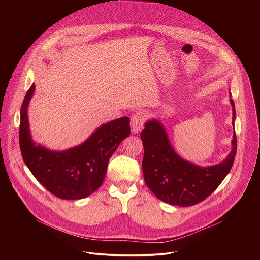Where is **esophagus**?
<instances>
[{
    "label": "esophagus",
    "mask_w": 260,
    "mask_h": 260,
    "mask_svg": "<svg viewBox=\"0 0 260 260\" xmlns=\"http://www.w3.org/2000/svg\"><path fill=\"white\" fill-rule=\"evenodd\" d=\"M145 116L141 112L135 113L131 118V128L134 134H138L144 126Z\"/></svg>",
    "instance_id": "1"
}]
</instances>
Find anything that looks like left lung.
Listing matches in <instances>:
<instances>
[{
  "instance_id": "left-lung-1",
  "label": "left lung",
  "mask_w": 260,
  "mask_h": 260,
  "mask_svg": "<svg viewBox=\"0 0 260 260\" xmlns=\"http://www.w3.org/2000/svg\"><path fill=\"white\" fill-rule=\"evenodd\" d=\"M233 106V124L236 117ZM144 146L142 161L145 183L156 198L174 206L189 207L206 200L230 173L237 153L234 133L233 149L221 164L202 168L182 159L172 148L166 131L157 120L146 122L141 133Z\"/></svg>"
}]
</instances>
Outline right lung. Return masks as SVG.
Masks as SVG:
<instances>
[{
    "label": "right lung",
    "mask_w": 260,
    "mask_h": 260,
    "mask_svg": "<svg viewBox=\"0 0 260 260\" xmlns=\"http://www.w3.org/2000/svg\"><path fill=\"white\" fill-rule=\"evenodd\" d=\"M34 90L32 84L20 109L19 146L24 164L34 177L59 199L80 200L90 196L104 181L109 158L131 135L129 118L121 117L102 125L80 146L60 152L50 151L36 146L30 138L26 110Z\"/></svg>",
    "instance_id": "right-lung-1"
}]
</instances>
